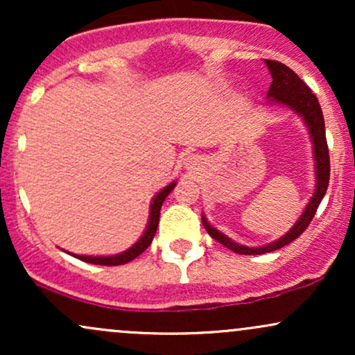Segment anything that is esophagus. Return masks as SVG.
<instances>
[{"label": "esophagus", "instance_id": "obj_1", "mask_svg": "<svg viewBox=\"0 0 355 355\" xmlns=\"http://www.w3.org/2000/svg\"><path fill=\"white\" fill-rule=\"evenodd\" d=\"M198 157H195V155H190V157H187V160H185V165L189 166V168H193L195 165H198Z\"/></svg>", "mask_w": 355, "mask_h": 355}]
</instances>
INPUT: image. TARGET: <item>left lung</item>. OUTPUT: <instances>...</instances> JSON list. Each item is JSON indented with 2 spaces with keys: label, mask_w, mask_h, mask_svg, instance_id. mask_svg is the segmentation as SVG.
Returning <instances> with one entry per match:
<instances>
[{
  "label": "left lung",
  "mask_w": 355,
  "mask_h": 355,
  "mask_svg": "<svg viewBox=\"0 0 355 355\" xmlns=\"http://www.w3.org/2000/svg\"><path fill=\"white\" fill-rule=\"evenodd\" d=\"M263 63L267 64L268 71H270L272 75V85L267 93L268 103L280 105V107L288 108L291 112H294L295 115H299L302 118L305 128H307L309 137H311L313 168H315V189H313L311 200L305 205L302 215L297 218L294 227H292L291 230L285 232L282 237L267 243V245H240V243L234 242V240L227 237L225 234H222V232L215 229V227H211L205 215L202 214V223L203 227H205V230L209 232L210 237L217 240L218 243H222L223 247L230 248L232 252L240 255H262L267 254V252L279 250V248H282L284 245H288L291 242H294V240L307 229L309 223L312 222L313 215H315L322 198H324L325 191H327L329 177H331V162H329V148L327 140H325L324 115H322L319 100H317V96L311 92V88H309L307 85L291 70V68L285 67L284 63L272 60H266Z\"/></svg>",
  "instance_id": "1"
}]
</instances>
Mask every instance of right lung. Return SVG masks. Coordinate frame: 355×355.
I'll list each match as a JSON object with an SVG mask.
<instances>
[{"label":"right lung","mask_w":355,"mask_h":355,"mask_svg":"<svg viewBox=\"0 0 355 355\" xmlns=\"http://www.w3.org/2000/svg\"><path fill=\"white\" fill-rule=\"evenodd\" d=\"M175 185H177V180H173L172 183H168V185L164 187V189L158 191V193L152 198V202H150L148 223H146L145 232L141 234V237L138 239L132 247L126 248L125 252H120V254H115V255H78V254H71V252H67V250L64 252L73 257H76V259L83 260V262L95 263V266H123V263L132 262L133 259H137V257L140 255L141 252H145L150 243H152L155 232L158 229V222H160L162 203L165 202L166 197H168L170 191L175 189Z\"/></svg>","instance_id":"right-lung-1"}]
</instances>
